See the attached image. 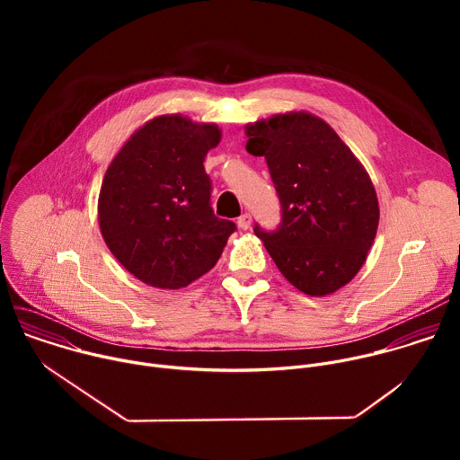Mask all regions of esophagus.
<instances>
[{"label":"esophagus","instance_id":"34e87169","mask_svg":"<svg viewBox=\"0 0 460 460\" xmlns=\"http://www.w3.org/2000/svg\"><path fill=\"white\" fill-rule=\"evenodd\" d=\"M251 222H252V220H251V215H249V213H243V215L236 220V226L245 231V229L251 227Z\"/></svg>","mask_w":460,"mask_h":460}]
</instances>
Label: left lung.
I'll use <instances>...</instances> for the list:
<instances>
[{"label":"left lung","instance_id":"left-lung-1","mask_svg":"<svg viewBox=\"0 0 460 460\" xmlns=\"http://www.w3.org/2000/svg\"><path fill=\"white\" fill-rule=\"evenodd\" d=\"M247 153L266 156L282 204L275 233L254 226L280 273L309 296L332 295L360 271L378 229L373 181L322 118L289 111L245 127Z\"/></svg>","mask_w":460,"mask_h":460}]
</instances>
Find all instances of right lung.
<instances>
[{
  "mask_svg": "<svg viewBox=\"0 0 460 460\" xmlns=\"http://www.w3.org/2000/svg\"><path fill=\"white\" fill-rule=\"evenodd\" d=\"M222 140L217 123L162 114L123 144L100 196L102 236L138 280L180 289L215 268L236 226L217 218L206 155Z\"/></svg>",
  "mask_w": 460,
  "mask_h": 460,
  "instance_id": "obj_1",
  "label": "right lung"
}]
</instances>
